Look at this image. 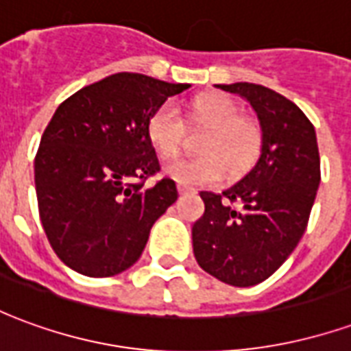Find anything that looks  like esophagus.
I'll return each instance as SVG.
<instances>
[{
	"label": "esophagus",
	"mask_w": 351,
	"mask_h": 351,
	"mask_svg": "<svg viewBox=\"0 0 351 351\" xmlns=\"http://www.w3.org/2000/svg\"><path fill=\"white\" fill-rule=\"evenodd\" d=\"M178 191H180L182 195H186V193H193L195 190H191V188H188V186H182V184H180V186H178Z\"/></svg>",
	"instance_id": "obj_1"
}]
</instances>
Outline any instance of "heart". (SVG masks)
<instances>
[{"instance_id":"1","label":"heart","mask_w":351,"mask_h":351,"mask_svg":"<svg viewBox=\"0 0 351 351\" xmlns=\"http://www.w3.org/2000/svg\"><path fill=\"white\" fill-rule=\"evenodd\" d=\"M193 114L208 128L193 158L169 161L165 173L186 186H205L229 176L243 175L252 167L261 148V130L241 116L239 103L223 93H206L193 101ZM146 138L161 158H173L182 143V118L173 101L154 108L146 120Z\"/></svg>"}]
</instances>
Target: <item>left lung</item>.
I'll use <instances>...</instances> for the list:
<instances>
[{
	"label": "left lung",
	"instance_id": "8db88e82",
	"mask_svg": "<svg viewBox=\"0 0 351 351\" xmlns=\"http://www.w3.org/2000/svg\"><path fill=\"white\" fill-rule=\"evenodd\" d=\"M216 86L244 97L256 110L261 154L231 188L201 191L205 214L191 228L193 254L214 278L250 287L289 258L306 229L319 186L316 131L293 101L271 88L250 82Z\"/></svg>",
	"mask_w": 351,
	"mask_h": 351
}]
</instances>
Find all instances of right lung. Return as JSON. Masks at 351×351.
Listing matches in <instances>:
<instances>
[{
    "instance_id": "right-lung-1",
    "label": "right lung",
    "mask_w": 351,
    "mask_h": 351,
    "mask_svg": "<svg viewBox=\"0 0 351 351\" xmlns=\"http://www.w3.org/2000/svg\"><path fill=\"white\" fill-rule=\"evenodd\" d=\"M190 84L116 73L73 93L56 108L35 156L39 216L56 256L92 278L130 269L154 221L178 199L160 171L146 120Z\"/></svg>"
}]
</instances>
